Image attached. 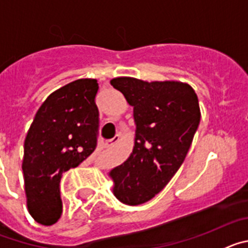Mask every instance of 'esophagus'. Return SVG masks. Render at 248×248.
I'll return each mask as SVG.
<instances>
[{"label":"esophagus","instance_id":"esophagus-1","mask_svg":"<svg viewBox=\"0 0 248 248\" xmlns=\"http://www.w3.org/2000/svg\"><path fill=\"white\" fill-rule=\"evenodd\" d=\"M119 140H120V135L118 134V135H115V137H114L113 139L108 140V141H107V145H108V146L115 145V144H117V143H119Z\"/></svg>","mask_w":248,"mask_h":248}]
</instances>
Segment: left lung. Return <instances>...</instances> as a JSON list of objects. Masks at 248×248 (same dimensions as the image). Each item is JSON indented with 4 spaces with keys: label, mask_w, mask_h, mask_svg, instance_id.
<instances>
[{
    "label": "left lung",
    "mask_w": 248,
    "mask_h": 248,
    "mask_svg": "<svg viewBox=\"0 0 248 248\" xmlns=\"http://www.w3.org/2000/svg\"><path fill=\"white\" fill-rule=\"evenodd\" d=\"M134 107L133 153L110 176L120 202L137 206L154 198L180 169L200 124L198 95L180 82H144L130 77L110 80Z\"/></svg>",
    "instance_id": "1"
}]
</instances>
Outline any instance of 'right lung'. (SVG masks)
Listing matches in <instances>:
<instances>
[{"label":"right lung","mask_w":248,"mask_h":248,"mask_svg":"<svg viewBox=\"0 0 248 248\" xmlns=\"http://www.w3.org/2000/svg\"><path fill=\"white\" fill-rule=\"evenodd\" d=\"M97 79H78L53 92L37 111L25 140L22 170L28 211L49 226L62 215L61 179L95 150Z\"/></svg>","instance_id":"obj_1"}]
</instances>
